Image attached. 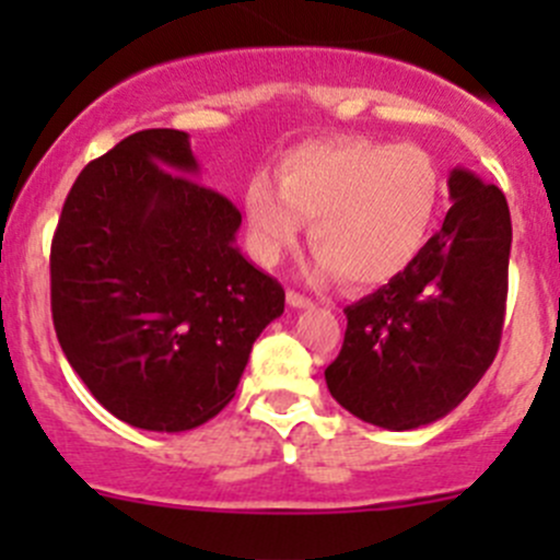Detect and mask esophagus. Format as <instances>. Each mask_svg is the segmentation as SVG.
I'll return each mask as SVG.
<instances>
[{
	"label": "esophagus",
	"instance_id": "obj_1",
	"mask_svg": "<svg viewBox=\"0 0 560 560\" xmlns=\"http://www.w3.org/2000/svg\"><path fill=\"white\" fill-rule=\"evenodd\" d=\"M287 303H290L292 308H312V306H314V303H312V298L301 295V292H295V290H290V292H287Z\"/></svg>",
	"mask_w": 560,
	"mask_h": 560
}]
</instances>
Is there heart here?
<instances>
[{
	"label": "heart",
	"mask_w": 560,
	"mask_h": 560,
	"mask_svg": "<svg viewBox=\"0 0 560 560\" xmlns=\"http://www.w3.org/2000/svg\"><path fill=\"white\" fill-rule=\"evenodd\" d=\"M439 197L442 178L422 149L341 138L292 151L279 186L257 175L246 189V217L265 262L301 241L306 219L314 276L343 273L354 287H380L422 252Z\"/></svg>",
	"instance_id": "b5f03b06"
}]
</instances>
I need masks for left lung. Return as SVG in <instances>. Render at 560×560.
Instances as JSON below:
<instances>
[{
  "mask_svg": "<svg viewBox=\"0 0 560 560\" xmlns=\"http://www.w3.org/2000/svg\"><path fill=\"white\" fill-rule=\"evenodd\" d=\"M447 186L442 230L404 273L343 308V347L325 369L332 398L387 431L450 415L490 369L504 330L506 197L463 167Z\"/></svg>",
  "mask_w": 560,
  "mask_h": 560,
  "instance_id": "obj_1",
  "label": "left lung"
}]
</instances>
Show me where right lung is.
<instances>
[{
    "label": "right lung",
    "instance_id": "obj_1",
    "mask_svg": "<svg viewBox=\"0 0 560 560\" xmlns=\"http://www.w3.org/2000/svg\"><path fill=\"white\" fill-rule=\"evenodd\" d=\"M189 135L143 129L89 162L50 244V314L94 398L143 431L233 400L284 290L235 246L241 211L197 178Z\"/></svg>",
    "mask_w": 560,
    "mask_h": 560
}]
</instances>
